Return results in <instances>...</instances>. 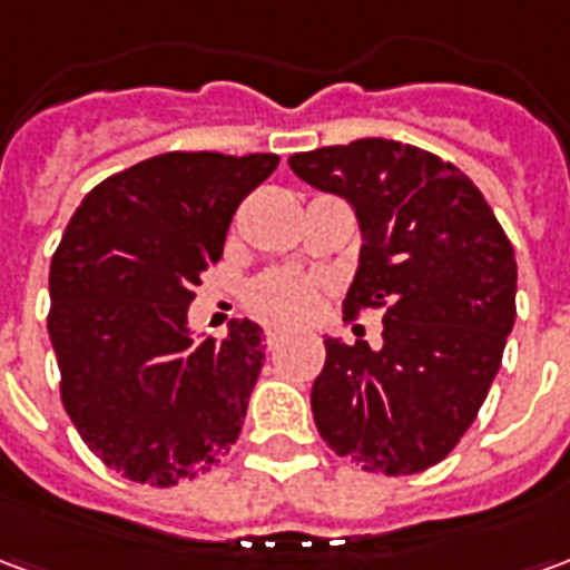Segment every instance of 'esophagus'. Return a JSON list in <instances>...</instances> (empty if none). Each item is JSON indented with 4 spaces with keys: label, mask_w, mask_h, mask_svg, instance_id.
<instances>
[{
    "label": "esophagus",
    "mask_w": 570,
    "mask_h": 570,
    "mask_svg": "<svg viewBox=\"0 0 570 570\" xmlns=\"http://www.w3.org/2000/svg\"><path fill=\"white\" fill-rule=\"evenodd\" d=\"M286 330H281V326H265V345L268 347H277L281 342H284Z\"/></svg>",
    "instance_id": "1"
}]
</instances>
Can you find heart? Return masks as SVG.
<instances>
[{
    "label": "heart",
    "mask_w": 570,
    "mask_h": 570,
    "mask_svg": "<svg viewBox=\"0 0 570 570\" xmlns=\"http://www.w3.org/2000/svg\"><path fill=\"white\" fill-rule=\"evenodd\" d=\"M317 302H321V284L298 272L262 274L247 293V305L253 314H259L262 321L268 323H284V326L308 321Z\"/></svg>",
    "instance_id": "b5f03b06"
}]
</instances>
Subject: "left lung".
<instances>
[{
  "mask_svg": "<svg viewBox=\"0 0 570 570\" xmlns=\"http://www.w3.org/2000/svg\"><path fill=\"white\" fill-rule=\"evenodd\" d=\"M298 179L351 200L363 247L345 314L375 308L384 345L326 338L311 387L323 442L370 473L440 464L476 421L515 323V253L452 161L394 140L289 158Z\"/></svg>",
  "mask_w": 570,
  "mask_h": 570,
  "instance_id": "1",
  "label": "left lung"
}]
</instances>
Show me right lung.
I'll use <instances>...</instances> for the list:
<instances>
[{
  "label": "right lung",
  "mask_w": 570,
  "mask_h": 570,
  "mask_svg": "<svg viewBox=\"0 0 570 570\" xmlns=\"http://www.w3.org/2000/svg\"><path fill=\"white\" fill-rule=\"evenodd\" d=\"M277 161L155 155L94 186L69 219L48 277L60 400L85 445L130 482L195 479L237 442L265 363L259 323L191 345L186 314L237 204Z\"/></svg>",
  "instance_id": "obj_1"
}]
</instances>
